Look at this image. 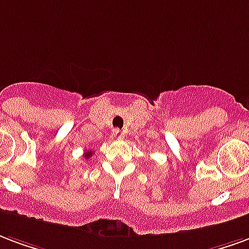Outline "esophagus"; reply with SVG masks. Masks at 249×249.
<instances>
[{
	"instance_id": "esophagus-1",
	"label": "esophagus",
	"mask_w": 249,
	"mask_h": 249,
	"mask_svg": "<svg viewBox=\"0 0 249 249\" xmlns=\"http://www.w3.org/2000/svg\"><path fill=\"white\" fill-rule=\"evenodd\" d=\"M112 135H114L115 138H118V139H122V138L124 137V132H123L122 130L117 128V130H114V131H112Z\"/></svg>"
}]
</instances>
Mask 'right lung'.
Here are the masks:
<instances>
[{"instance_id": "right-lung-1", "label": "right lung", "mask_w": 249, "mask_h": 249, "mask_svg": "<svg viewBox=\"0 0 249 249\" xmlns=\"http://www.w3.org/2000/svg\"><path fill=\"white\" fill-rule=\"evenodd\" d=\"M92 154H94L92 151H86V152H85V155H83V157H85V159H89V158H91Z\"/></svg>"}]
</instances>
